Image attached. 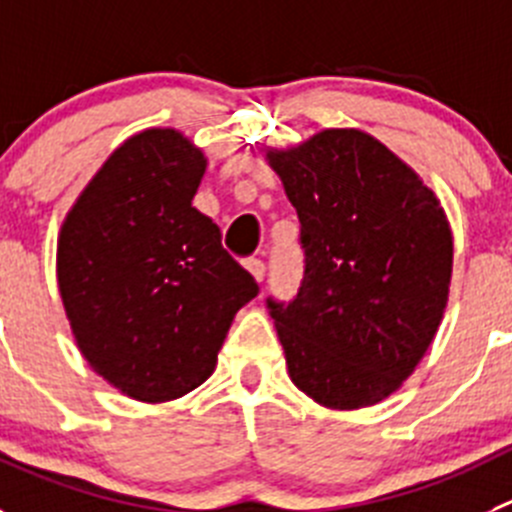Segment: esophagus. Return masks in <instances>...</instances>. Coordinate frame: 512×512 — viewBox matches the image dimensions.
Wrapping results in <instances>:
<instances>
[{"instance_id":"1","label":"esophagus","mask_w":512,"mask_h":512,"mask_svg":"<svg viewBox=\"0 0 512 512\" xmlns=\"http://www.w3.org/2000/svg\"><path fill=\"white\" fill-rule=\"evenodd\" d=\"M245 267L252 272V278H255L257 283H262V280H265L267 267H265V262H262V260H257V257H250V260L245 262Z\"/></svg>"}]
</instances>
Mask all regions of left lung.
<instances>
[{
  "label": "left lung",
  "mask_w": 512,
  "mask_h": 512,
  "mask_svg": "<svg viewBox=\"0 0 512 512\" xmlns=\"http://www.w3.org/2000/svg\"><path fill=\"white\" fill-rule=\"evenodd\" d=\"M300 219L305 275L267 298L293 384L328 409H364L412 376L442 323L452 232L434 191L374 136L326 128L270 148Z\"/></svg>",
  "instance_id": "left-lung-1"
}]
</instances>
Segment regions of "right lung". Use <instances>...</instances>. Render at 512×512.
I'll return each mask as SVG.
<instances>
[{
  "mask_svg": "<svg viewBox=\"0 0 512 512\" xmlns=\"http://www.w3.org/2000/svg\"><path fill=\"white\" fill-rule=\"evenodd\" d=\"M207 159L174 128L108 156L62 222L57 288L95 374L148 404L212 376L234 313L260 288L191 207Z\"/></svg>",
  "mask_w": 512,
  "mask_h": 512,
  "instance_id": "right-lung-1",
  "label": "right lung"
}]
</instances>
